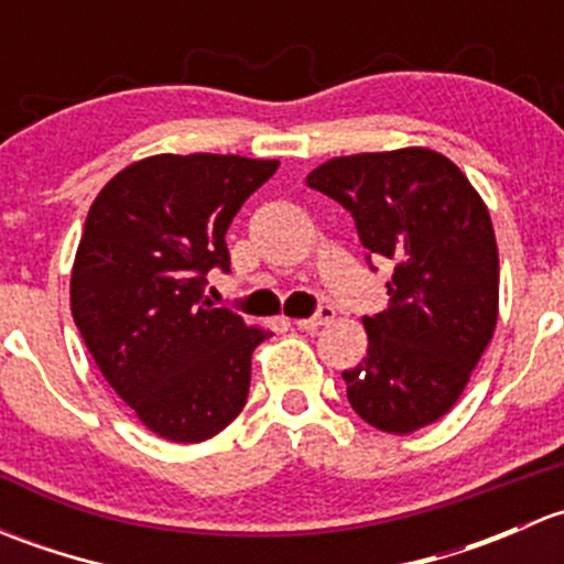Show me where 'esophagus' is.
Here are the masks:
<instances>
[{"label": "esophagus", "instance_id": "1", "mask_svg": "<svg viewBox=\"0 0 564 564\" xmlns=\"http://www.w3.org/2000/svg\"><path fill=\"white\" fill-rule=\"evenodd\" d=\"M333 318H335V311L324 305V308H318L316 316L294 318V327H297V329H318V327H324V324L333 322Z\"/></svg>", "mask_w": 564, "mask_h": 564}]
</instances>
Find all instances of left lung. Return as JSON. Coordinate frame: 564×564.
<instances>
[{
    "label": "left lung",
    "instance_id": "left-lung-1",
    "mask_svg": "<svg viewBox=\"0 0 564 564\" xmlns=\"http://www.w3.org/2000/svg\"><path fill=\"white\" fill-rule=\"evenodd\" d=\"M305 182L349 209L368 253L395 261L390 308L362 318L368 355L344 379L368 425L412 434L456 406L494 338L499 250L486 202L429 147L333 158Z\"/></svg>",
    "mask_w": 564,
    "mask_h": 564
}]
</instances>
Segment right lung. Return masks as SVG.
<instances>
[{
  "label": "right lung",
  "instance_id": "obj_1",
  "mask_svg": "<svg viewBox=\"0 0 564 564\" xmlns=\"http://www.w3.org/2000/svg\"><path fill=\"white\" fill-rule=\"evenodd\" d=\"M278 166L166 152L113 174L89 207L73 318L106 382L163 440H213L246 406L250 355L270 329L213 308L204 275L229 270L226 229Z\"/></svg>",
  "mask_w": 564,
  "mask_h": 564
}]
</instances>
